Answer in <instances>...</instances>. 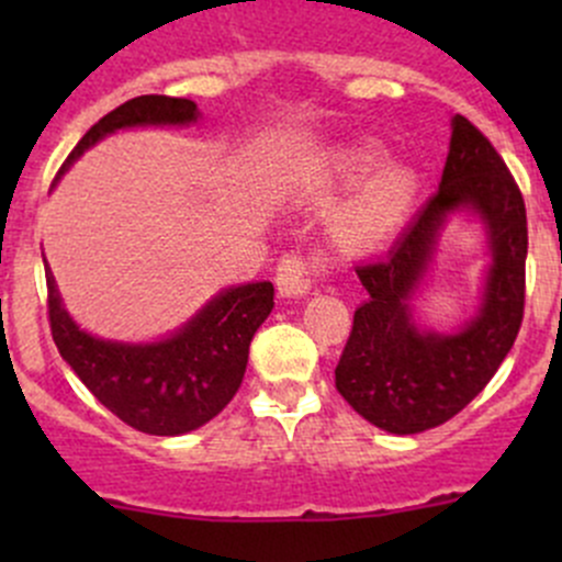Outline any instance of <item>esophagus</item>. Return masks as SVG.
<instances>
[{"mask_svg":"<svg viewBox=\"0 0 562 562\" xmlns=\"http://www.w3.org/2000/svg\"><path fill=\"white\" fill-rule=\"evenodd\" d=\"M326 271V258H304L302 252H288L277 266V291L285 299H299L313 288V277Z\"/></svg>","mask_w":562,"mask_h":562,"instance_id":"esophagus-1","label":"esophagus"}]
</instances>
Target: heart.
<instances>
[{
	"mask_svg": "<svg viewBox=\"0 0 562 562\" xmlns=\"http://www.w3.org/2000/svg\"><path fill=\"white\" fill-rule=\"evenodd\" d=\"M381 157L383 149L375 144L348 146L334 155V176L339 181L348 184L366 176L331 217L334 239L348 249L386 245L416 195V173L396 162L378 166Z\"/></svg>",
	"mask_w": 562,
	"mask_h": 562,
	"instance_id": "heart-1",
	"label": "heart"
}]
</instances>
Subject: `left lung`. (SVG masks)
<instances>
[{
  "mask_svg": "<svg viewBox=\"0 0 562 562\" xmlns=\"http://www.w3.org/2000/svg\"><path fill=\"white\" fill-rule=\"evenodd\" d=\"M462 207L480 214L491 241L485 302L457 335L422 333L409 302L431 262L439 228ZM525 258L522 192L490 138L457 113L438 192L386 258L356 266L367 299L353 313L334 370L339 394L359 416L394 435H416L454 418L492 381L517 339Z\"/></svg>",
  "mask_w": 562,
  "mask_h": 562,
  "instance_id": "left-lung-1",
  "label": "left lung"
}]
</instances>
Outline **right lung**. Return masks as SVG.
I'll use <instances>...</instances> for the list:
<instances>
[{
    "label": "right lung",
    "mask_w": 562,
    "mask_h": 562,
    "mask_svg": "<svg viewBox=\"0 0 562 562\" xmlns=\"http://www.w3.org/2000/svg\"><path fill=\"white\" fill-rule=\"evenodd\" d=\"M198 116L201 111L192 100L140 94L105 113L78 140L61 171L116 130L190 124ZM45 285L50 337L61 359L113 416L146 435H184L212 422L239 391L249 342L274 307L271 282L228 288L171 337L133 345L92 337L78 328L61 304L50 271H45Z\"/></svg>",
    "instance_id": "right-lung-1"
}]
</instances>
